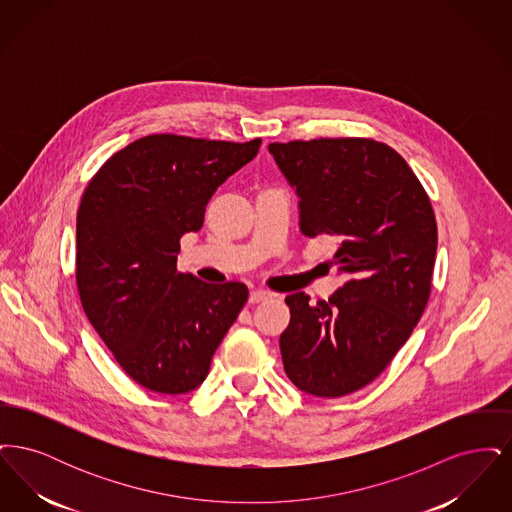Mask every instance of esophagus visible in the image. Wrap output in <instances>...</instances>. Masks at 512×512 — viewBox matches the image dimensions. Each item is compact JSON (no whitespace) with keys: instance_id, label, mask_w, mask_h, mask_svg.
Instances as JSON below:
<instances>
[{"instance_id":"esophagus-1","label":"esophagus","mask_w":512,"mask_h":512,"mask_svg":"<svg viewBox=\"0 0 512 512\" xmlns=\"http://www.w3.org/2000/svg\"><path fill=\"white\" fill-rule=\"evenodd\" d=\"M268 299H272V293L263 292V290H257V292H251V295H249V303H251V305H257V303H263V301H268Z\"/></svg>"}]
</instances>
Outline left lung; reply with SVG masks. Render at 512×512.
<instances>
[{
    "instance_id": "8db88e82",
    "label": "left lung",
    "mask_w": 512,
    "mask_h": 512,
    "mask_svg": "<svg viewBox=\"0 0 512 512\" xmlns=\"http://www.w3.org/2000/svg\"><path fill=\"white\" fill-rule=\"evenodd\" d=\"M299 197L305 236L336 238L332 265L345 284L317 305L286 297L284 370L317 397L361 390L390 365L422 317L438 249L430 199L407 161L368 138L270 144Z\"/></svg>"
}]
</instances>
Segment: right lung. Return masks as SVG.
Returning <instances> with one entry per match:
<instances>
[{"label": "right lung", "instance_id": "obj_1", "mask_svg": "<svg viewBox=\"0 0 512 512\" xmlns=\"http://www.w3.org/2000/svg\"><path fill=\"white\" fill-rule=\"evenodd\" d=\"M259 146L261 138L234 144L151 134L107 159L82 195V309L122 370L147 390L178 395L201 386L244 309L245 284H207L176 261L180 238L203 226L209 199Z\"/></svg>", "mask_w": 512, "mask_h": 512}]
</instances>
